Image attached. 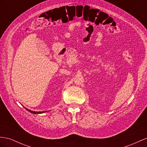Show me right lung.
<instances>
[{
	"label": "right lung",
	"instance_id": "add662e5",
	"mask_svg": "<svg viewBox=\"0 0 147 147\" xmlns=\"http://www.w3.org/2000/svg\"><path fill=\"white\" fill-rule=\"evenodd\" d=\"M26 109H27L28 111H29L30 112H31V113H32V114H42V113H44L45 112H47V111H44V112H35V111H31V110H29V109H27V108H25Z\"/></svg>",
	"mask_w": 147,
	"mask_h": 147
}]
</instances>
